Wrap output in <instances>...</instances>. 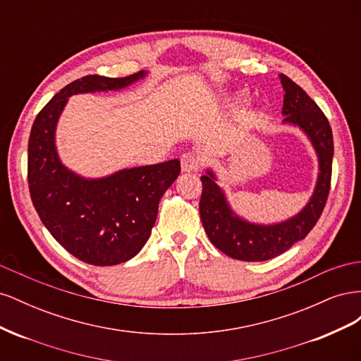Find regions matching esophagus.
<instances>
[{"instance_id": "obj_1", "label": "esophagus", "mask_w": 361, "mask_h": 361, "mask_svg": "<svg viewBox=\"0 0 361 361\" xmlns=\"http://www.w3.org/2000/svg\"><path fill=\"white\" fill-rule=\"evenodd\" d=\"M180 166H182V171L185 173H191V171H199L202 161L200 158L195 154H183L180 158Z\"/></svg>"}]
</instances>
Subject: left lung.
<instances>
[{
    "label": "left lung",
    "mask_w": 361,
    "mask_h": 361,
    "mask_svg": "<svg viewBox=\"0 0 361 361\" xmlns=\"http://www.w3.org/2000/svg\"><path fill=\"white\" fill-rule=\"evenodd\" d=\"M285 89L283 116L285 122L298 125L307 137L319 158V176L310 202L304 209L280 224H251L233 214L215 176L207 170L202 176L200 218L211 243L228 257L245 262H264L285 253L295 243L301 241L318 223L329 199L333 166V133L321 108L298 84L280 75Z\"/></svg>",
    "instance_id": "left-lung-1"
}]
</instances>
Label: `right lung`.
I'll use <instances>...</instances> for the list:
<instances>
[{
  "label": "right lung",
  "instance_id": "right-lung-1",
  "mask_svg": "<svg viewBox=\"0 0 361 361\" xmlns=\"http://www.w3.org/2000/svg\"><path fill=\"white\" fill-rule=\"evenodd\" d=\"M87 75L68 84L42 108L28 140V188L42 223L72 256L110 267L134 257L150 236L159 200L180 173L179 159L84 179L59 159L54 134L68 97L118 90L143 78Z\"/></svg>",
  "mask_w": 361,
  "mask_h": 361
}]
</instances>
